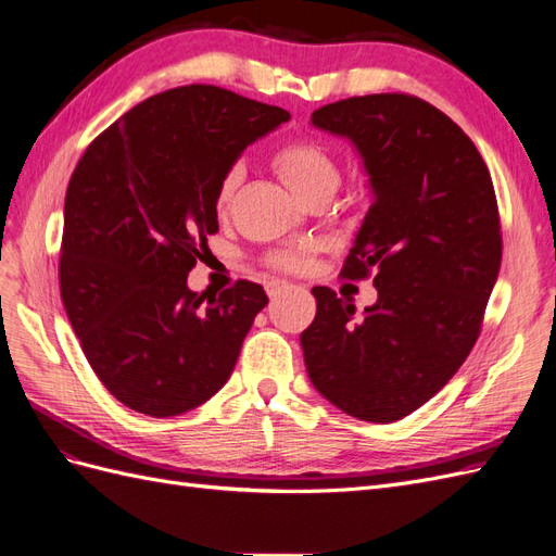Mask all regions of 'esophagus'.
Masks as SVG:
<instances>
[{"instance_id":"esophagus-1","label":"esophagus","mask_w":556,"mask_h":556,"mask_svg":"<svg viewBox=\"0 0 556 556\" xmlns=\"http://www.w3.org/2000/svg\"><path fill=\"white\" fill-rule=\"evenodd\" d=\"M290 288H292V285L285 282V280H268L266 282V294L271 296V299H278L280 294H285Z\"/></svg>"}]
</instances>
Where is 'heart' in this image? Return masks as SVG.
Instances as JSON below:
<instances>
[{
	"mask_svg": "<svg viewBox=\"0 0 556 556\" xmlns=\"http://www.w3.org/2000/svg\"><path fill=\"white\" fill-rule=\"evenodd\" d=\"M271 164L280 178L290 185V190L306 199L315 192H333L339 185V169L329 155V150L311 139H290L271 150ZM241 164H231L223 174L215 190V211L225 213L231 204V197L241 182ZM311 260V245H290L266 255V262L280 271H301Z\"/></svg>",
	"mask_w": 556,
	"mask_h": 556,
	"instance_id": "1",
	"label": "heart"
}]
</instances>
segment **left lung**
I'll return each instance as SVG.
<instances>
[{"mask_svg": "<svg viewBox=\"0 0 556 556\" xmlns=\"http://www.w3.org/2000/svg\"><path fill=\"white\" fill-rule=\"evenodd\" d=\"M311 123L364 160L374 204L341 276L374 274L378 301L357 317L313 288L308 376L343 413L396 422L443 390L480 336L503 252L492 176L464 129L413 94L341 99Z\"/></svg>", "mask_w": 556, "mask_h": 556, "instance_id": "obj_1", "label": "left lung"}]
</instances>
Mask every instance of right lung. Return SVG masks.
I'll use <instances>...</instances> for the list:
<instances>
[{"mask_svg": "<svg viewBox=\"0 0 556 556\" xmlns=\"http://www.w3.org/2000/svg\"><path fill=\"white\" fill-rule=\"evenodd\" d=\"M290 113L215 86L146 99L88 146L64 197L60 294L97 378L127 408L172 417L229 380L262 285L208 296L188 274L217 231L215 190Z\"/></svg>", "mask_w": 556, "mask_h": 556, "instance_id": "add662e5", "label": "right lung"}]
</instances>
